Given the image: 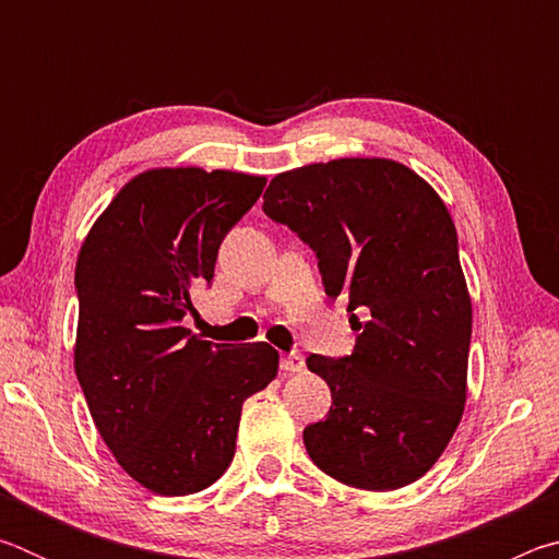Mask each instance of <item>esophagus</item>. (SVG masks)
Returning a JSON list of instances; mask_svg holds the SVG:
<instances>
[{"label":"esophagus","mask_w":559,"mask_h":559,"mask_svg":"<svg viewBox=\"0 0 559 559\" xmlns=\"http://www.w3.org/2000/svg\"><path fill=\"white\" fill-rule=\"evenodd\" d=\"M302 367H306V359H302L300 353H290V355L281 357L283 372H302Z\"/></svg>","instance_id":"esophagus-1"}]
</instances>
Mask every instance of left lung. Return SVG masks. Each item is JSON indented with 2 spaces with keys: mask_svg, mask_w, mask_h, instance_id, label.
I'll use <instances>...</instances> for the list:
<instances>
[{
  "mask_svg": "<svg viewBox=\"0 0 559 559\" xmlns=\"http://www.w3.org/2000/svg\"><path fill=\"white\" fill-rule=\"evenodd\" d=\"M263 212L316 251L359 333L349 357H308L333 394L328 419L302 431L308 456L353 488L414 484L468 392L473 310L447 204L402 163L340 157L273 177Z\"/></svg>",
  "mask_w": 559,
  "mask_h": 559,
  "instance_id": "obj_1",
  "label": "left lung"
}]
</instances>
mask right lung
Returning a JSON list of instances; mask_svg holds the SVG:
<instances>
[{"label": "right lung", "mask_w": 559, "mask_h": 559, "mask_svg": "<svg viewBox=\"0 0 559 559\" xmlns=\"http://www.w3.org/2000/svg\"><path fill=\"white\" fill-rule=\"evenodd\" d=\"M263 187L229 169H147L112 197L75 261V377L120 468L157 496L212 486L234 459L243 402L278 374L271 345H214L182 325Z\"/></svg>", "instance_id": "add662e5"}]
</instances>
